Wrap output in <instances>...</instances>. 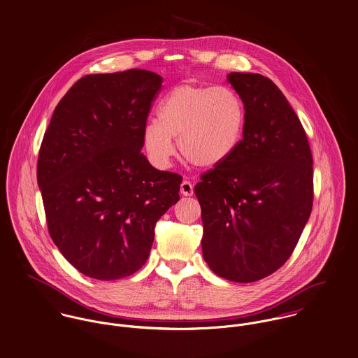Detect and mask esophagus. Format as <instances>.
I'll return each mask as SVG.
<instances>
[{
  "mask_svg": "<svg viewBox=\"0 0 358 358\" xmlns=\"http://www.w3.org/2000/svg\"><path fill=\"white\" fill-rule=\"evenodd\" d=\"M180 191L184 196H192L194 195V184L188 180H184L181 182V187H180Z\"/></svg>",
  "mask_w": 358,
  "mask_h": 358,
  "instance_id": "esophagus-1",
  "label": "esophagus"
}]
</instances>
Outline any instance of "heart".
I'll list each match as a JSON object with an SVG mask.
<instances>
[{"instance_id": "obj_1", "label": "heart", "mask_w": 358, "mask_h": 358, "mask_svg": "<svg viewBox=\"0 0 358 358\" xmlns=\"http://www.w3.org/2000/svg\"><path fill=\"white\" fill-rule=\"evenodd\" d=\"M245 123V108L229 86L185 83L160 101L158 120L143 127V145L158 167H167L176 154L195 166L214 167L236 151Z\"/></svg>"}]
</instances>
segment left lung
I'll list each match as a JSON object with an SVG mask.
<instances>
[{"mask_svg":"<svg viewBox=\"0 0 358 358\" xmlns=\"http://www.w3.org/2000/svg\"><path fill=\"white\" fill-rule=\"evenodd\" d=\"M244 103L243 138L200 176L203 258L220 278L252 282L291 257L313 207V158L303 126L278 86L231 73Z\"/></svg>","mask_w":358,"mask_h":358,"instance_id":"1","label":"left lung"}]
</instances>
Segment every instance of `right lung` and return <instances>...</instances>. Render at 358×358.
Listing matches in <instances>:
<instances>
[{"mask_svg":"<svg viewBox=\"0 0 358 358\" xmlns=\"http://www.w3.org/2000/svg\"><path fill=\"white\" fill-rule=\"evenodd\" d=\"M162 77L90 74L59 101L41 144L37 181L49 235L85 276L118 280L148 259L155 224L182 177L152 167L143 127Z\"/></svg>","mask_w":358,"mask_h":358,"instance_id":"add662e5","label":"right lung"}]
</instances>
